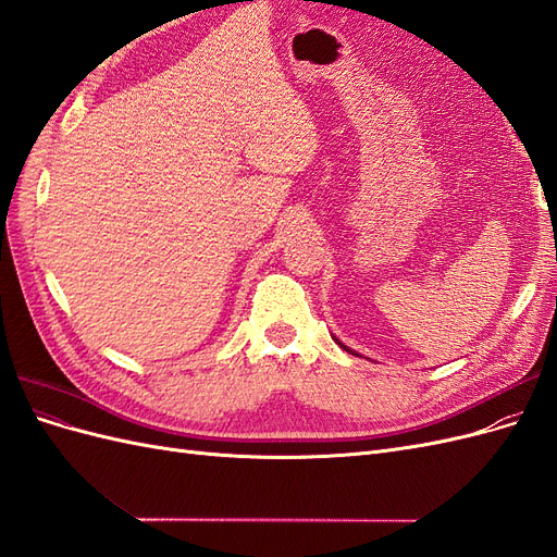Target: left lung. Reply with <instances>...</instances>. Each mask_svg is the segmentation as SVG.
I'll return each instance as SVG.
<instances>
[{
    "mask_svg": "<svg viewBox=\"0 0 557 557\" xmlns=\"http://www.w3.org/2000/svg\"><path fill=\"white\" fill-rule=\"evenodd\" d=\"M336 344H339V346H342V348H344V350H346V352H352V356H358V352H356V350H350V348H348V346H344V344H342V342H336Z\"/></svg>",
    "mask_w": 557,
    "mask_h": 557,
    "instance_id": "obj_1",
    "label": "left lung"
}]
</instances>
